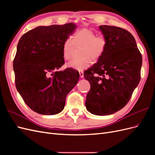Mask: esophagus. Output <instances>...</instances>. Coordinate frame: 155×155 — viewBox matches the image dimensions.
<instances>
[{
    "mask_svg": "<svg viewBox=\"0 0 155 155\" xmlns=\"http://www.w3.org/2000/svg\"><path fill=\"white\" fill-rule=\"evenodd\" d=\"M79 76H80V77L81 78H83V77H84V75H83V72H79Z\"/></svg>",
    "mask_w": 155,
    "mask_h": 155,
    "instance_id": "34e87169",
    "label": "esophagus"
}]
</instances>
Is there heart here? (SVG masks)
Here are the masks:
<instances>
[{
  "label": "heart",
  "instance_id": "1",
  "mask_svg": "<svg viewBox=\"0 0 155 155\" xmlns=\"http://www.w3.org/2000/svg\"><path fill=\"white\" fill-rule=\"evenodd\" d=\"M74 45H83L81 58L74 59L68 63V67L82 71L91 66V59L96 61L104 54L107 46V37L103 34L96 35L91 29L78 30L73 35V39L67 38L62 46V54L64 59L69 60L72 57Z\"/></svg>",
  "mask_w": 155,
  "mask_h": 155
}]
</instances>
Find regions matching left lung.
<instances>
[{
	"label": "left lung",
	"mask_w": 155,
	"mask_h": 155,
	"mask_svg": "<svg viewBox=\"0 0 155 155\" xmlns=\"http://www.w3.org/2000/svg\"><path fill=\"white\" fill-rule=\"evenodd\" d=\"M107 39L104 54L84 72L91 84L85 106L95 115L113 114L130 100L140 81L142 57L135 39L120 27L100 26Z\"/></svg>",
	"instance_id": "left-lung-1"
}]
</instances>
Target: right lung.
I'll return each instance as SVG.
<instances>
[{
	"mask_svg": "<svg viewBox=\"0 0 155 155\" xmlns=\"http://www.w3.org/2000/svg\"><path fill=\"white\" fill-rule=\"evenodd\" d=\"M76 29L71 22L38 26L18 41L13 64L15 87L26 104L37 113L61 112L67 94L79 80V73L74 68L57 71L64 64L63 42Z\"/></svg>",
	"mask_w": 155,
	"mask_h": 155,
	"instance_id": "obj_1",
	"label": "right lung"
}]
</instances>
